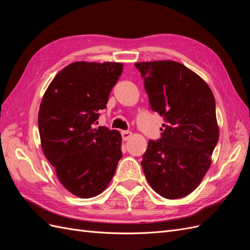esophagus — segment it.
<instances>
[{
	"label": "esophagus",
	"instance_id": "esophagus-1",
	"mask_svg": "<svg viewBox=\"0 0 250 250\" xmlns=\"http://www.w3.org/2000/svg\"><path fill=\"white\" fill-rule=\"evenodd\" d=\"M131 131H128V130H125V131H122V138L124 141H128L130 138H131Z\"/></svg>",
	"mask_w": 250,
	"mask_h": 250
}]
</instances>
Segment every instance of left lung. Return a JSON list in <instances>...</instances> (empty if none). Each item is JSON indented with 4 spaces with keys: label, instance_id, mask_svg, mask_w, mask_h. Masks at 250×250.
Here are the masks:
<instances>
[{
    "label": "left lung",
    "instance_id": "left-lung-1",
    "mask_svg": "<svg viewBox=\"0 0 250 250\" xmlns=\"http://www.w3.org/2000/svg\"><path fill=\"white\" fill-rule=\"evenodd\" d=\"M134 65L151 108L166 120L162 138L148 142L142 168L157 194L183 198L200 185L219 140L213 92L197 74L173 60Z\"/></svg>",
    "mask_w": 250,
    "mask_h": 250
}]
</instances>
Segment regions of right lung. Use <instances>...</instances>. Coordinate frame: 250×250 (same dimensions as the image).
<instances>
[{
  "mask_svg": "<svg viewBox=\"0 0 250 250\" xmlns=\"http://www.w3.org/2000/svg\"><path fill=\"white\" fill-rule=\"evenodd\" d=\"M122 71L121 62H73L56 75L42 99V151L60 184L77 197L101 194L122 157L120 132L94 128Z\"/></svg>",
  "mask_w": 250,
  "mask_h": 250,
  "instance_id": "add662e5",
  "label": "right lung"
}]
</instances>
